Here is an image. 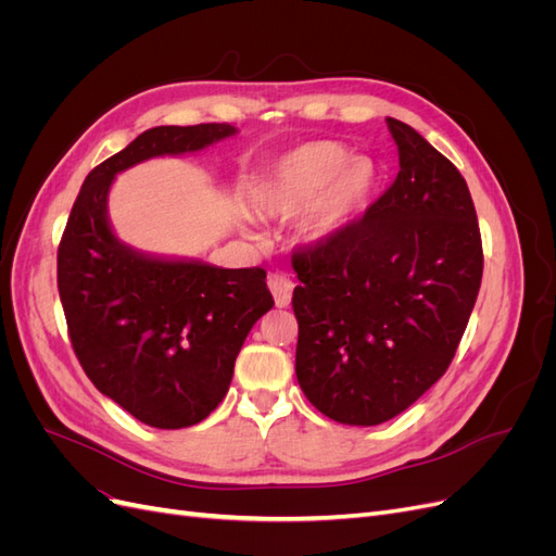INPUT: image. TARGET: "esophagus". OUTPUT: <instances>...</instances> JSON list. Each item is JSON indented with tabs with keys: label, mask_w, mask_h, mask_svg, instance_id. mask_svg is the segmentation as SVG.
<instances>
[{
	"label": "esophagus",
	"mask_w": 556,
	"mask_h": 556,
	"mask_svg": "<svg viewBox=\"0 0 556 556\" xmlns=\"http://www.w3.org/2000/svg\"><path fill=\"white\" fill-rule=\"evenodd\" d=\"M268 290H271L278 308H288L292 304L294 282L285 274H271V276H268Z\"/></svg>",
	"instance_id": "34e87169"
}]
</instances>
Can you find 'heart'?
Returning a JSON list of instances; mask_svg holds the SVG:
<instances>
[{"label":"heart","instance_id":"heart-1","mask_svg":"<svg viewBox=\"0 0 556 556\" xmlns=\"http://www.w3.org/2000/svg\"><path fill=\"white\" fill-rule=\"evenodd\" d=\"M378 185L374 160L352 157L343 143L313 141L285 153L260 190V208L268 217H294L311 205L301 231L325 243L357 220Z\"/></svg>","mask_w":556,"mask_h":556}]
</instances>
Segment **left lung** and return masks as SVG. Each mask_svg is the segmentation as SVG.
I'll use <instances>...</instances> for the list:
<instances>
[{
  "mask_svg": "<svg viewBox=\"0 0 556 556\" xmlns=\"http://www.w3.org/2000/svg\"><path fill=\"white\" fill-rule=\"evenodd\" d=\"M399 174L339 237L296 250V380L341 425L396 417L457 352L482 280L468 185L445 155L387 117Z\"/></svg>",
  "mask_w": 556,
  "mask_h": 556,
  "instance_id": "8db88e82",
  "label": "left lung"
}]
</instances>
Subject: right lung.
I'll use <instances>...</instances> for the list:
<instances>
[{
  "instance_id": "obj_1",
  "label": "right lung",
  "mask_w": 556,
  "mask_h": 556,
  "mask_svg": "<svg viewBox=\"0 0 556 556\" xmlns=\"http://www.w3.org/2000/svg\"><path fill=\"white\" fill-rule=\"evenodd\" d=\"M237 127H153L88 174L58 248V290L83 371L155 429L206 419L229 390L248 331L271 311L266 271L146 255L109 223L113 178L162 155L197 153Z\"/></svg>"
}]
</instances>
